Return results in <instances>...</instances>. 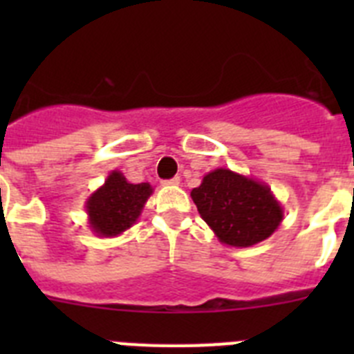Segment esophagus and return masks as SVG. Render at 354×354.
Returning <instances> with one entry per match:
<instances>
[{"mask_svg": "<svg viewBox=\"0 0 354 354\" xmlns=\"http://www.w3.org/2000/svg\"><path fill=\"white\" fill-rule=\"evenodd\" d=\"M179 184H180L179 177H174V179L162 180V186H179Z\"/></svg>", "mask_w": 354, "mask_h": 354, "instance_id": "obj_1", "label": "esophagus"}]
</instances>
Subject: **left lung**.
I'll return each mask as SVG.
<instances>
[{
  "label": "left lung",
  "mask_w": 354,
  "mask_h": 354,
  "mask_svg": "<svg viewBox=\"0 0 354 354\" xmlns=\"http://www.w3.org/2000/svg\"><path fill=\"white\" fill-rule=\"evenodd\" d=\"M202 220L220 243L248 248L268 239L283 220L282 204L266 183L216 168L192 192Z\"/></svg>",
  "instance_id": "left-lung-1"
}]
</instances>
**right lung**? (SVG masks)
<instances>
[{"mask_svg":"<svg viewBox=\"0 0 354 354\" xmlns=\"http://www.w3.org/2000/svg\"><path fill=\"white\" fill-rule=\"evenodd\" d=\"M152 192L149 183L133 184L122 171L113 170L86 198L90 230L99 237L120 236L136 223Z\"/></svg>","mask_w":354,"mask_h":354,"instance_id":"add662e5","label":"right lung"}]
</instances>
